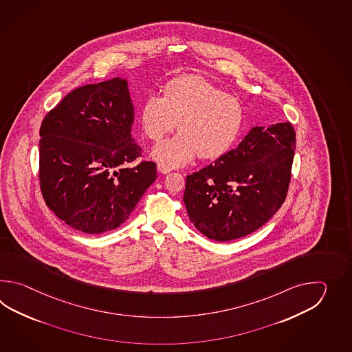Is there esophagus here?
<instances>
[{"label":"esophagus","mask_w":352,"mask_h":352,"mask_svg":"<svg viewBox=\"0 0 352 352\" xmlns=\"http://www.w3.org/2000/svg\"><path fill=\"white\" fill-rule=\"evenodd\" d=\"M157 170L158 173H164V175H166V173H171V168H170L168 166L164 165V164H158Z\"/></svg>","instance_id":"34e87169"}]
</instances>
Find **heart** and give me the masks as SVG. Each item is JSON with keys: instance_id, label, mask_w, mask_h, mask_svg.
<instances>
[{"instance_id": "b5f03b06", "label": "heart", "mask_w": 352, "mask_h": 352, "mask_svg": "<svg viewBox=\"0 0 352 352\" xmlns=\"http://www.w3.org/2000/svg\"><path fill=\"white\" fill-rule=\"evenodd\" d=\"M244 120L239 99L201 76L167 82L164 97L151 93L140 111L143 135L155 142L179 123V133L152 151L153 157L171 167L187 165L197 155L202 160L221 157L238 141Z\"/></svg>"}]
</instances>
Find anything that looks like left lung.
<instances>
[{
  "mask_svg": "<svg viewBox=\"0 0 352 352\" xmlns=\"http://www.w3.org/2000/svg\"><path fill=\"white\" fill-rule=\"evenodd\" d=\"M294 148L289 122L254 127L235 150L188 175L184 202L195 228L229 241L265 224L287 197Z\"/></svg>",
  "mask_w": 352,
  "mask_h": 352,
  "instance_id": "obj_1",
  "label": "left lung"
}]
</instances>
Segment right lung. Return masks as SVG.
<instances>
[{
	"label": "right lung",
	"mask_w": 352,
	"mask_h": 352,
	"mask_svg": "<svg viewBox=\"0 0 352 352\" xmlns=\"http://www.w3.org/2000/svg\"><path fill=\"white\" fill-rule=\"evenodd\" d=\"M127 80L113 78L70 91L40 127L38 179L47 208L87 234L111 232L127 220L157 177L131 129Z\"/></svg>",
	"instance_id": "right-lung-1"
}]
</instances>
